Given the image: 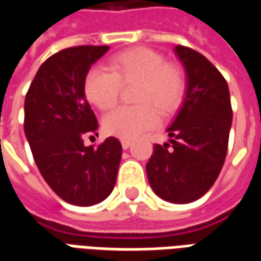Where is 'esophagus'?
<instances>
[{
    "instance_id": "esophagus-1",
    "label": "esophagus",
    "mask_w": 261,
    "mask_h": 261,
    "mask_svg": "<svg viewBox=\"0 0 261 261\" xmlns=\"http://www.w3.org/2000/svg\"><path fill=\"white\" fill-rule=\"evenodd\" d=\"M130 145H131V140H121V147H123V149H127Z\"/></svg>"
}]
</instances>
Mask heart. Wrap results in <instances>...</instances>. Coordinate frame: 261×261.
Listing matches in <instances>:
<instances>
[{
  "mask_svg": "<svg viewBox=\"0 0 261 261\" xmlns=\"http://www.w3.org/2000/svg\"><path fill=\"white\" fill-rule=\"evenodd\" d=\"M109 71L92 68L84 80L88 102L99 110L117 103L121 86L137 84L134 102L138 106L119 108L103 119V130L119 138H134L156 124L158 113L168 116L180 108L187 91L185 68L166 61L164 53L151 47H133L109 59Z\"/></svg>",
  "mask_w": 261,
  "mask_h": 261,
  "instance_id": "b5f03b06",
  "label": "heart"
}]
</instances>
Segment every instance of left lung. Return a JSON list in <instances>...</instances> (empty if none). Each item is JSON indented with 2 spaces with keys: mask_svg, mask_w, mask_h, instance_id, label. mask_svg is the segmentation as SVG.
<instances>
[{
  "mask_svg": "<svg viewBox=\"0 0 261 261\" xmlns=\"http://www.w3.org/2000/svg\"><path fill=\"white\" fill-rule=\"evenodd\" d=\"M187 71V93L168 133L172 138L155 144L147 164L152 190L176 204L196 201L211 189L222 169L232 124L229 88L202 54L176 46Z\"/></svg>",
  "mask_w": 261,
  "mask_h": 261,
  "instance_id": "8db88e82",
  "label": "left lung"
}]
</instances>
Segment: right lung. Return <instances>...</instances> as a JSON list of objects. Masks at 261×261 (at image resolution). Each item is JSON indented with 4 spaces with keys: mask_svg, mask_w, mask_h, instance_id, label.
Masks as SVG:
<instances>
[{
    "mask_svg": "<svg viewBox=\"0 0 261 261\" xmlns=\"http://www.w3.org/2000/svg\"><path fill=\"white\" fill-rule=\"evenodd\" d=\"M109 46H75L48 57L25 97L23 128L33 159L60 198L88 207L112 193L121 159V144L109 137L85 147L96 134L97 120L85 99L84 80Z\"/></svg>",
    "mask_w": 261,
    "mask_h": 261,
    "instance_id": "add662e5",
    "label": "right lung"
}]
</instances>
